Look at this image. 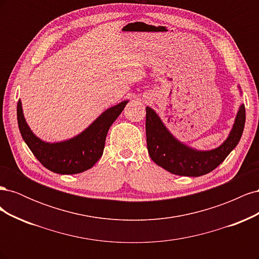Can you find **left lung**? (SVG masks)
<instances>
[{
    "instance_id": "1",
    "label": "left lung",
    "mask_w": 259,
    "mask_h": 259,
    "mask_svg": "<svg viewBox=\"0 0 259 259\" xmlns=\"http://www.w3.org/2000/svg\"><path fill=\"white\" fill-rule=\"evenodd\" d=\"M146 111L149 155L159 166L179 176L199 177L215 169L237 147L245 124V107L242 104L225 142L211 150H197L182 143L171 134L153 109L147 107Z\"/></svg>"
}]
</instances>
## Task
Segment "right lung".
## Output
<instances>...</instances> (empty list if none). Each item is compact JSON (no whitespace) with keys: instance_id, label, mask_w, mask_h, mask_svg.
<instances>
[{"instance_id":"right-lung-1","label":"right lung","mask_w":259,"mask_h":259,"mask_svg":"<svg viewBox=\"0 0 259 259\" xmlns=\"http://www.w3.org/2000/svg\"><path fill=\"white\" fill-rule=\"evenodd\" d=\"M128 100L108 108L79 135L58 143H48L36 137L30 130L22 112L20 99L17 104V121L22 139L41 162L54 173L73 175L82 173L95 165L101 158L107 133L121 114Z\"/></svg>"}]
</instances>
